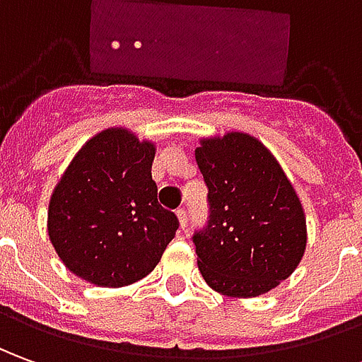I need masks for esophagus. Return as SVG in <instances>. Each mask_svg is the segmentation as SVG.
I'll return each instance as SVG.
<instances>
[{"mask_svg":"<svg viewBox=\"0 0 362 362\" xmlns=\"http://www.w3.org/2000/svg\"><path fill=\"white\" fill-rule=\"evenodd\" d=\"M177 221H179V226L185 230V226H187V213H185V209H179L177 211Z\"/></svg>","mask_w":362,"mask_h":362,"instance_id":"obj_1","label":"esophagus"}]
</instances>
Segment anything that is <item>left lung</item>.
I'll return each instance as SVG.
<instances>
[{
  "instance_id": "left-lung-1",
  "label": "left lung",
  "mask_w": 362,
  "mask_h": 362,
  "mask_svg": "<svg viewBox=\"0 0 362 362\" xmlns=\"http://www.w3.org/2000/svg\"><path fill=\"white\" fill-rule=\"evenodd\" d=\"M197 165L209 187V224L193 236L214 291L256 298L290 278L308 244L305 214L278 159L244 132L203 138Z\"/></svg>"
}]
</instances>
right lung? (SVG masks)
Wrapping results in <instances>:
<instances>
[{"label":"right lung","mask_w":362,"mask_h":362,"mask_svg":"<svg viewBox=\"0 0 362 362\" xmlns=\"http://www.w3.org/2000/svg\"><path fill=\"white\" fill-rule=\"evenodd\" d=\"M156 144L128 128L102 129L62 173L49 201V238L82 280L122 288L146 278L179 221L157 203Z\"/></svg>","instance_id":"1"}]
</instances>
